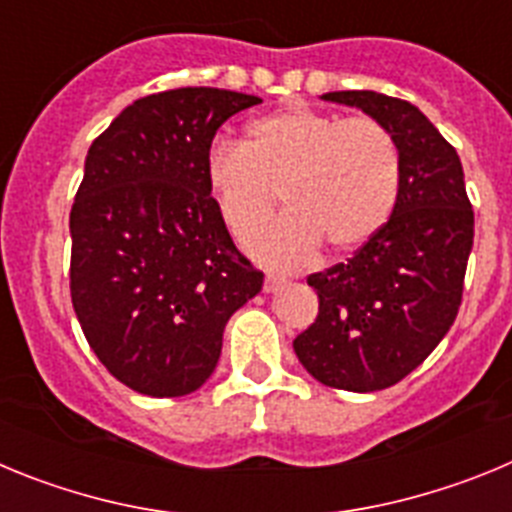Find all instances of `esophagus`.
Masks as SVG:
<instances>
[{
    "label": "esophagus",
    "instance_id": "obj_1",
    "mask_svg": "<svg viewBox=\"0 0 512 512\" xmlns=\"http://www.w3.org/2000/svg\"><path fill=\"white\" fill-rule=\"evenodd\" d=\"M284 282H287L284 277H274V274H269V277H266V282H264V289H266V292H277V289L282 287Z\"/></svg>",
    "mask_w": 512,
    "mask_h": 512
}]
</instances>
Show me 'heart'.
Listing matches in <instances>:
<instances>
[{"mask_svg":"<svg viewBox=\"0 0 512 512\" xmlns=\"http://www.w3.org/2000/svg\"><path fill=\"white\" fill-rule=\"evenodd\" d=\"M246 146L215 140L205 182L225 228L246 241L269 223L277 194L289 215L248 243L259 261L300 266L318 246L351 253L387 225L400 197V151L382 122L287 107L256 117Z\"/></svg>","mask_w":512,"mask_h":512,"instance_id":"heart-1","label":"heart"}]
</instances>
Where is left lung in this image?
I'll return each mask as SVG.
<instances>
[{"instance_id":"8db88e82","label":"left lung","mask_w":512,"mask_h":512,"mask_svg":"<svg viewBox=\"0 0 512 512\" xmlns=\"http://www.w3.org/2000/svg\"><path fill=\"white\" fill-rule=\"evenodd\" d=\"M382 122L400 151L392 217L346 264L310 274L318 318L295 338L300 364L348 392L387 390L418 369L454 325L474 243V212L454 146L405 99L328 92Z\"/></svg>"}]
</instances>
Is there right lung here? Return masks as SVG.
I'll return each instance as SVG.
<instances>
[{
	"label": "right lung",
	"instance_id": "obj_1",
	"mask_svg": "<svg viewBox=\"0 0 512 512\" xmlns=\"http://www.w3.org/2000/svg\"><path fill=\"white\" fill-rule=\"evenodd\" d=\"M259 102L212 87L148 94L89 148L69 220L71 302L97 359L140 395L200 390L225 323L261 292L205 182L217 128Z\"/></svg>",
	"mask_w": 512,
	"mask_h": 512
}]
</instances>
